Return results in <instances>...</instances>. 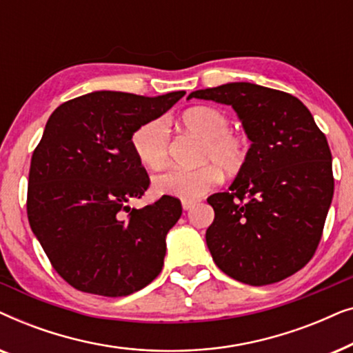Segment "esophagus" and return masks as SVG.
<instances>
[{
  "instance_id": "1",
  "label": "esophagus",
  "mask_w": 353,
  "mask_h": 353,
  "mask_svg": "<svg viewBox=\"0 0 353 353\" xmlns=\"http://www.w3.org/2000/svg\"><path fill=\"white\" fill-rule=\"evenodd\" d=\"M194 204H196L194 199H183L181 201V205H183V209H185V210L192 209V207H194Z\"/></svg>"
}]
</instances>
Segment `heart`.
I'll use <instances>...</instances> for the list:
<instances>
[{"label":"heart","instance_id":"obj_1","mask_svg":"<svg viewBox=\"0 0 353 353\" xmlns=\"http://www.w3.org/2000/svg\"><path fill=\"white\" fill-rule=\"evenodd\" d=\"M181 123L202 139L199 162L204 165L186 168H167L152 178L157 194L196 199L220 181L221 173L234 175L245 165L249 156L248 139L231 132L226 112L210 105H196L183 112ZM132 146L138 161L148 168H159L167 161L168 130L161 119L149 120L134 130Z\"/></svg>","mask_w":353,"mask_h":353}]
</instances>
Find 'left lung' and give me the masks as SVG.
Wrapping results in <instances>:
<instances>
[{"instance_id":"obj_1","label":"left lung","mask_w":353,"mask_h":353,"mask_svg":"<svg viewBox=\"0 0 353 353\" xmlns=\"http://www.w3.org/2000/svg\"><path fill=\"white\" fill-rule=\"evenodd\" d=\"M231 105L250 139L228 192L207 202V248L221 272L250 286L281 281L310 262L321 239L334 178L326 137L302 101L248 81L197 90L188 99Z\"/></svg>"}]
</instances>
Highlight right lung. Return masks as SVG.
I'll use <instances>...</instances> for the list:
<instances>
[{"instance_id": "right-lung-1", "label": "right lung", "mask_w": 353, "mask_h": 353, "mask_svg": "<svg viewBox=\"0 0 353 353\" xmlns=\"http://www.w3.org/2000/svg\"><path fill=\"white\" fill-rule=\"evenodd\" d=\"M183 96L94 91L61 104L48 119L30 162L27 215L51 265L72 288L122 297L161 273L165 236L181 216V202L162 196L130 209L128 201L149 188L132 137Z\"/></svg>"}]
</instances>
